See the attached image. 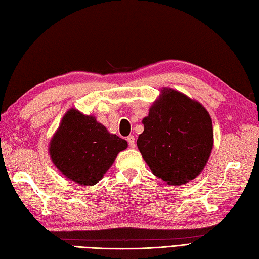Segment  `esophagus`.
Here are the masks:
<instances>
[{
  "mask_svg": "<svg viewBox=\"0 0 259 259\" xmlns=\"http://www.w3.org/2000/svg\"><path fill=\"white\" fill-rule=\"evenodd\" d=\"M126 140H128V144L131 148H135L136 147V138L134 136H129L128 138H126Z\"/></svg>",
  "mask_w": 259,
  "mask_h": 259,
  "instance_id": "1",
  "label": "esophagus"
}]
</instances>
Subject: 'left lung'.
Listing matches in <instances>:
<instances>
[{"mask_svg": "<svg viewBox=\"0 0 259 259\" xmlns=\"http://www.w3.org/2000/svg\"><path fill=\"white\" fill-rule=\"evenodd\" d=\"M142 123L137 146L153 175L171 186L199 176L213 147L211 117L200 102L162 88Z\"/></svg>", "mask_w": 259, "mask_h": 259, "instance_id": "8db88e82", "label": "left lung"}]
</instances>
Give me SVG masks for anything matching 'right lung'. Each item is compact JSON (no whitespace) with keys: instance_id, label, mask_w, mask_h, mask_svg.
I'll list each match as a JSON object with an SVG mask.
<instances>
[{"instance_id":"obj_1","label":"right lung","mask_w":259,"mask_h":259,"mask_svg":"<svg viewBox=\"0 0 259 259\" xmlns=\"http://www.w3.org/2000/svg\"><path fill=\"white\" fill-rule=\"evenodd\" d=\"M128 142L110 134L93 115L74 108L63 115L49 145L54 166L65 178L81 186L99 183Z\"/></svg>"}]
</instances>
